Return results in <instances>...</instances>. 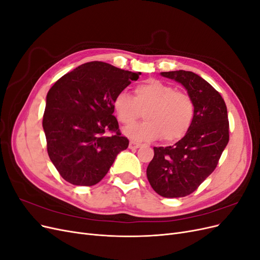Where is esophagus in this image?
<instances>
[{
    "label": "esophagus",
    "mask_w": 260,
    "mask_h": 260,
    "mask_svg": "<svg viewBox=\"0 0 260 260\" xmlns=\"http://www.w3.org/2000/svg\"><path fill=\"white\" fill-rule=\"evenodd\" d=\"M141 146V143L139 142H136V141H131V142L129 143V148L131 149H136V148H139Z\"/></svg>",
    "instance_id": "obj_1"
}]
</instances>
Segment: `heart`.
<instances>
[{
	"instance_id": "1",
	"label": "heart",
	"mask_w": 260,
	"mask_h": 260,
	"mask_svg": "<svg viewBox=\"0 0 260 260\" xmlns=\"http://www.w3.org/2000/svg\"><path fill=\"white\" fill-rule=\"evenodd\" d=\"M113 106L118 120L124 124L132 123L141 115V109H146V120L123 129V135L135 141L162 137L166 142H175L184 137L194 116L193 102L187 94L155 79L138 84L135 96L125 91L119 92Z\"/></svg>"
}]
</instances>
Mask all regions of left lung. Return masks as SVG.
Segmentation results:
<instances>
[{
    "instance_id": "obj_1",
    "label": "left lung",
    "mask_w": 260,
    "mask_h": 260,
    "mask_svg": "<svg viewBox=\"0 0 260 260\" xmlns=\"http://www.w3.org/2000/svg\"><path fill=\"white\" fill-rule=\"evenodd\" d=\"M183 85L194 105V116L185 136L174 145L154 147L146 176L153 190L164 198L193 193L217 167L229 142V120L222 96L192 72L160 73Z\"/></svg>"
}]
</instances>
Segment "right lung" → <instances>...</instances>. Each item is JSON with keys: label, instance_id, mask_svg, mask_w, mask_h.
Wrapping results in <instances>:
<instances>
[{"label": "right lung", "instance_id": "obj_1", "mask_svg": "<svg viewBox=\"0 0 260 260\" xmlns=\"http://www.w3.org/2000/svg\"><path fill=\"white\" fill-rule=\"evenodd\" d=\"M140 75L91 61L64 75L50 89L42 125L50 159L67 182L99 183L128 147L129 140L121 137L113 116V103ZM108 131L115 135L106 136Z\"/></svg>", "mask_w": 260, "mask_h": 260}]
</instances>
